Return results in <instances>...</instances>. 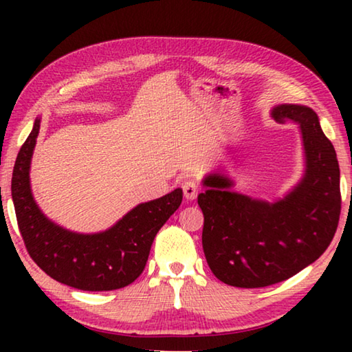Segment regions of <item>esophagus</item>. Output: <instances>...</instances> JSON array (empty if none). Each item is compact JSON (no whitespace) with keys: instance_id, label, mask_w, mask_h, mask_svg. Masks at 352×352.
I'll return each mask as SVG.
<instances>
[{"instance_id":"34e87169","label":"esophagus","mask_w":352,"mask_h":352,"mask_svg":"<svg viewBox=\"0 0 352 352\" xmlns=\"http://www.w3.org/2000/svg\"><path fill=\"white\" fill-rule=\"evenodd\" d=\"M182 188H183L184 197H186L188 200L197 199V195H199V192H200V186H199L197 182L186 180V182H184V183L182 184Z\"/></svg>"}]
</instances>
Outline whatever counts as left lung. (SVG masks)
I'll list each match as a JSON object with an SVG mask.
<instances>
[{"label": "left lung", "instance_id": "1", "mask_svg": "<svg viewBox=\"0 0 352 352\" xmlns=\"http://www.w3.org/2000/svg\"><path fill=\"white\" fill-rule=\"evenodd\" d=\"M272 115L301 129L306 172L294 190L270 204L233 192L228 177L210 174L197 199L208 265L234 287H267L306 269L329 247L340 219V168L317 113L283 104Z\"/></svg>", "mask_w": 352, "mask_h": 352}]
</instances>
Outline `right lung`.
Listing matches in <instances>:
<instances>
[{
    "mask_svg": "<svg viewBox=\"0 0 352 352\" xmlns=\"http://www.w3.org/2000/svg\"><path fill=\"white\" fill-rule=\"evenodd\" d=\"M38 130L40 119H35L12 174V200L29 256L46 275L79 290H116L132 284L144 270L155 236L180 206L183 190L138 205L102 233L65 230L40 211L31 192L29 168Z\"/></svg>",
    "mask_w": 352,
    "mask_h": 352,
    "instance_id": "1",
    "label": "right lung"
}]
</instances>
